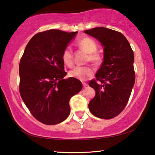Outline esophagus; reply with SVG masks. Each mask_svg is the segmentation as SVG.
<instances>
[{"label": "esophagus", "mask_w": 155, "mask_h": 155, "mask_svg": "<svg viewBox=\"0 0 155 155\" xmlns=\"http://www.w3.org/2000/svg\"><path fill=\"white\" fill-rule=\"evenodd\" d=\"M82 85H83L84 87H87V86L88 85L87 83H86V82H82Z\"/></svg>", "instance_id": "34e87169"}]
</instances>
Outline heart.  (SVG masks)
<instances>
[{
  "instance_id": "heart-1",
  "label": "heart",
  "mask_w": 155,
  "mask_h": 155,
  "mask_svg": "<svg viewBox=\"0 0 155 155\" xmlns=\"http://www.w3.org/2000/svg\"><path fill=\"white\" fill-rule=\"evenodd\" d=\"M78 45L89 53L88 60L95 63H98L101 61V56L97 50V44L92 38L83 37L78 41ZM63 63L67 66L71 67L73 65V54L71 48L68 46L63 51L61 54ZM94 72V69L90 65L76 66L70 71V77L76 78L80 80H85L91 77Z\"/></svg>"
}]
</instances>
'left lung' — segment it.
<instances>
[{"instance_id": "obj_1", "label": "left lung", "mask_w": 155, "mask_h": 155, "mask_svg": "<svg viewBox=\"0 0 155 155\" xmlns=\"http://www.w3.org/2000/svg\"><path fill=\"white\" fill-rule=\"evenodd\" d=\"M84 32L98 39L104 49V61L96 73V80L89 82L96 92L89 103V109L96 117L111 119L125 109L134 85L133 51L119 31L95 27Z\"/></svg>"}]
</instances>
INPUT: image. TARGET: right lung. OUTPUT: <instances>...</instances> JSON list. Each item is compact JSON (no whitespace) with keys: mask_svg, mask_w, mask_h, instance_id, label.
I'll return each mask as SVG.
<instances>
[{"mask_svg":"<svg viewBox=\"0 0 155 155\" xmlns=\"http://www.w3.org/2000/svg\"><path fill=\"white\" fill-rule=\"evenodd\" d=\"M78 31H41L28 42L19 65V90L23 101L37 120L55 125L69 116V101L82 90L80 80L67 75L61 54Z\"/></svg>","mask_w":155,"mask_h":155,"instance_id":"obj_1","label":"right lung"}]
</instances>
